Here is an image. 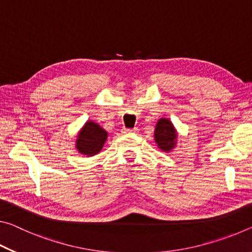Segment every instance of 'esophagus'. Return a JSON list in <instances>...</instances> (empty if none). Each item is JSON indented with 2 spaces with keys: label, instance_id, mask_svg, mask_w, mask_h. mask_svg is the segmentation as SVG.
<instances>
[{
  "label": "esophagus",
  "instance_id": "obj_1",
  "mask_svg": "<svg viewBox=\"0 0 252 252\" xmlns=\"http://www.w3.org/2000/svg\"><path fill=\"white\" fill-rule=\"evenodd\" d=\"M138 131V129H136V127H134V129H123L122 130V133H125V134H129V133H135V132Z\"/></svg>",
  "mask_w": 252,
  "mask_h": 252
}]
</instances>
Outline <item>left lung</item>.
<instances>
[{"instance_id": "left-lung-1", "label": "left lung", "mask_w": 252, "mask_h": 252, "mask_svg": "<svg viewBox=\"0 0 252 252\" xmlns=\"http://www.w3.org/2000/svg\"><path fill=\"white\" fill-rule=\"evenodd\" d=\"M177 131L171 121L168 119H160L156 126L155 140L161 150L165 152L171 151L176 146Z\"/></svg>"}]
</instances>
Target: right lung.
<instances>
[{
	"label": "right lung",
	"mask_w": 252,
	"mask_h": 252,
	"mask_svg": "<svg viewBox=\"0 0 252 252\" xmlns=\"http://www.w3.org/2000/svg\"><path fill=\"white\" fill-rule=\"evenodd\" d=\"M106 138L108 132L102 129L97 123L88 121L80 131L75 146L81 155L92 157L101 151Z\"/></svg>",
	"instance_id": "obj_1"
}]
</instances>
